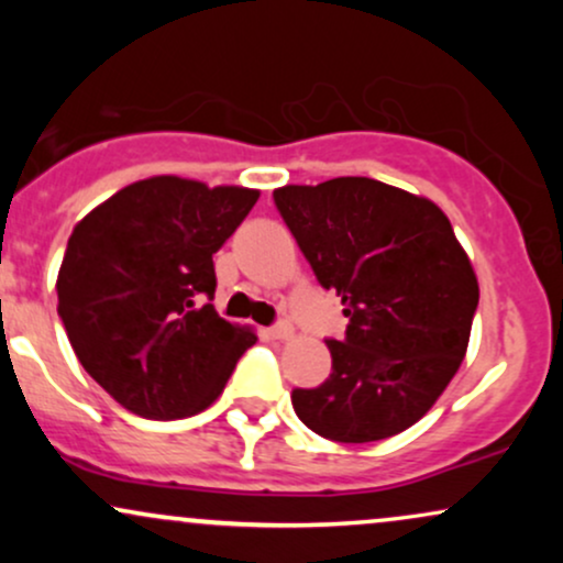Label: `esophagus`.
<instances>
[{
    "mask_svg": "<svg viewBox=\"0 0 563 563\" xmlns=\"http://www.w3.org/2000/svg\"><path fill=\"white\" fill-rule=\"evenodd\" d=\"M267 335L269 339H290L294 328H290V322H275L273 328H267Z\"/></svg>",
    "mask_w": 563,
    "mask_h": 563,
    "instance_id": "esophagus-1",
    "label": "esophagus"
}]
</instances>
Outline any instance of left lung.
I'll return each instance as SVG.
<instances>
[{"mask_svg": "<svg viewBox=\"0 0 563 563\" xmlns=\"http://www.w3.org/2000/svg\"><path fill=\"white\" fill-rule=\"evenodd\" d=\"M275 209L349 318L328 339L331 376L294 389L299 421L344 444L421 421L466 357L479 283L450 219L431 200L371 177L273 192Z\"/></svg>", "mask_w": 563, "mask_h": 563, "instance_id": "left-lung-1", "label": "left lung"}]
</instances>
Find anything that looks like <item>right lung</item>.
<instances>
[{"label":"right lung","mask_w":563,"mask_h":563,"mask_svg":"<svg viewBox=\"0 0 563 563\" xmlns=\"http://www.w3.org/2000/svg\"><path fill=\"white\" fill-rule=\"evenodd\" d=\"M260 192L142 179L76 224L57 275L70 346L119 405L151 421L206 410L256 335L217 314L214 254Z\"/></svg>","instance_id":"obj_1"}]
</instances>
